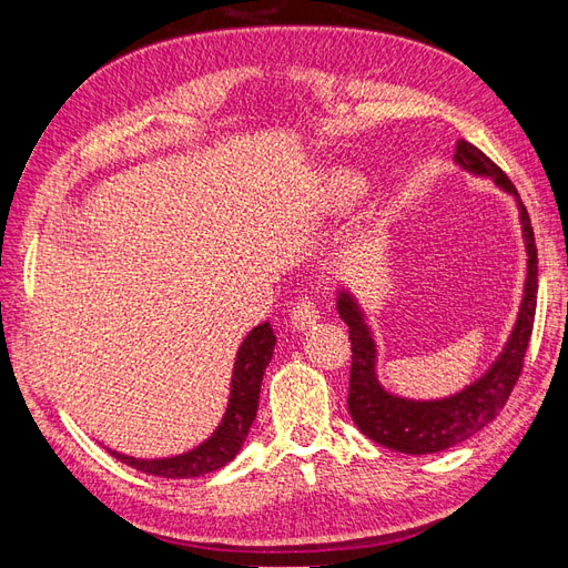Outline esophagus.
<instances>
[{
  "label": "esophagus",
  "mask_w": 568,
  "mask_h": 568,
  "mask_svg": "<svg viewBox=\"0 0 568 568\" xmlns=\"http://www.w3.org/2000/svg\"><path fill=\"white\" fill-rule=\"evenodd\" d=\"M320 320V307L315 305L313 298H301L294 311H291V324L296 326V329H307V326H313Z\"/></svg>",
  "instance_id": "esophagus-1"
}]
</instances>
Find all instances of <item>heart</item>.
<instances>
[{
  "label": "heart",
  "instance_id": "1",
  "mask_svg": "<svg viewBox=\"0 0 568 568\" xmlns=\"http://www.w3.org/2000/svg\"><path fill=\"white\" fill-rule=\"evenodd\" d=\"M359 194H363V182H359V178H355V175H338L336 178V196H338V201H353V199H357Z\"/></svg>",
  "mask_w": 568,
  "mask_h": 568
}]
</instances>
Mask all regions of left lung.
<instances>
[{
	"instance_id": "8db88e82",
	"label": "left lung",
	"mask_w": 568,
	"mask_h": 568,
	"mask_svg": "<svg viewBox=\"0 0 568 568\" xmlns=\"http://www.w3.org/2000/svg\"><path fill=\"white\" fill-rule=\"evenodd\" d=\"M455 161L459 168L480 178H490L507 194H514L519 203V217L524 225L528 253L524 301L507 346L500 357L495 359L493 367L478 382L443 400H407L398 398V395H390L376 382V346L365 324V317L348 291H338L336 307L341 320L348 324L353 351L348 390L351 417L367 438L384 445V448L405 455H432L448 450L453 445L478 434L480 428L500 415L509 393L521 376L532 320H536L538 248L536 239H532L526 205L521 203L517 189H514L503 170L467 140H459L455 144Z\"/></svg>"
}]
</instances>
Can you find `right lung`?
Listing matches in <instances>:
<instances>
[{
  "label": "right lung",
  "instance_id": "right-lung-1",
  "mask_svg": "<svg viewBox=\"0 0 568 568\" xmlns=\"http://www.w3.org/2000/svg\"><path fill=\"white\" fill-rule=\"evenodd\" d=\"M274 341L277 338L272 334L270 322L255 326V329L244 338L242 348L236 353V363L232 372V393L225 417H222L217 432L209 440L201 443L199 448L168 459H134L115 450L109 453L136 471L163 478H194L225 467V464L232 462L234 455L242 450V445L248 436V428L255 419L263 374L272 359Z\"/></svg>",
  "mask_w": 568,
  "mask_h": 568
}]
</instances>
